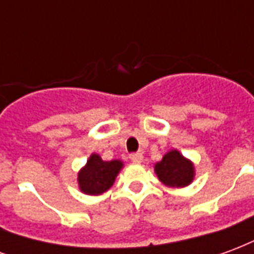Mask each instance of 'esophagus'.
Returning a JSON list of instances; mask_svg holds the SVG:
<instances>
[{
  "label": "esophagus",
  "instance_id": "obj_1",
  "mask_svg": "<svg viewBox=\"0 0 254 254\" xmlns=\"http://www.w3.org/2000/svg\"><path fill=\"white\" fill-rule=\"evenodd\" d=\"M129 158H130V160H132L133 163H141V162H143L144 156L141 152H137V154H132L130 156H129Z\"/></svg>",
  "mask_w": 254,
  "mask_h": 254
}]
</instances>
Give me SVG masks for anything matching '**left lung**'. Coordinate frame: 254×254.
<instances>
[{
  "label": "left lung",
  "instance_id": "left-lung-1",
  "mask_svg": "<svg viewBox=\"0 0 254 254\" xmlns=\"http://www.w3.org/2000/svg\"><path fill=\"white\" fill-rule=\"evenodd\" d=\"M154 170L158 180L171 189L189 187L196 176L194 163L178 149H170L166 152L162 160L155 163Z\"/></svg>",
  "mask_w": 254,
  "mask_h": 254
}]
</instances>
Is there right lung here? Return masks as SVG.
Listing matches in <instances>:
<instances>
[{
  "mask_svg": "<svg viewBox=\"0 0 254 254\" xmlns=\"http://www.w3.org/2000/svg\"><path fill=\"white\" fill-rule=\"evenodd\" d=\"M122 167L124 162L121 159L107 162L94 152L89 155L87 163L78 170V189L88 196H100L113 187Z\"/></svg>",
  "mask_w": 254,
  "mask_h": 254,
  "instance_id": "1",
  "label": "right lung"
}]
</instances>
